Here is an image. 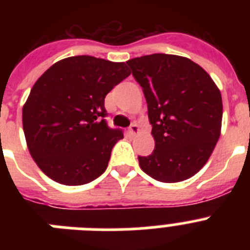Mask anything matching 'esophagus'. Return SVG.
<instances>
[{
    "label": "esophagus",
    "mask_w": 250,
    "mask_h": 250,
    "mask_svg": "<svg viewBox=\"0 0 250 250\" xmlns=\"http://www.w3.org/2000/svg\"><path fill=\"white\" fill-rule=\"evenodd\" d=\"M139 132V126L138 125H136L135 123L134 124H131V125H130V127H129V134L131 136H135L136 134H138Z\"/></svg>",
    "instance_id": "obj_1"
}]
</instances>
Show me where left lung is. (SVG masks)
Instances as JSON below:
<instances>
[{
    "label": "left lung",
    "instance_id": "1",
    "mask_svg": "<svg viewBox=\"0 0 250 250\" xmlns=\"http://www.w3.org/2000/svg\"><path fill=\"white\" fill-rule=\"evenodd\" d=\"M143 87L155 149L139 156L141 170L158 182L195 175L210 158L222 130L223 103L209 74L191 60L152 54L126 61Z\"/></svg>",
    "mask_w": 250,
    "mask_h": 250
}]
</instances>
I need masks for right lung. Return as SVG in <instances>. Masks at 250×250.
<instances>
[{
  "label": "right lung",
  "instance_id": "obj_1",
  "mask_svg": "<svg viewBox=\"0 0 250 250\" xmlns=\"http://www.w3.org/2000/svg\"><path fill=\"white\" fill-rule=\"evenodd\" d=\"M130 75L125 62L72 56L47 68L22 109L28 151L50 179L63 185L92 182L124 138L105 121V96Z\"/></svg>",
  "mask_w": 250,
  "mask_h": 250
}]
</instances>
